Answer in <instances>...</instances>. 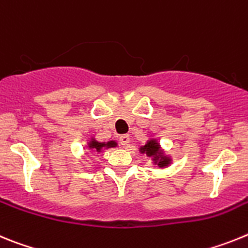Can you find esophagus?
Returning <instances> with one entry per match:
<instances>
[{"label": "esophagus", "mask_w": 248, "mask_h": 248, "mask_svg": "<svg viewBox=\"0 0 248 248\" xmlns=\"http://www.w3.org/2000/svg\"><path fill=\"white\" fill-rule=\"evenodd\" d=\"M118 141H120V143H121L124 147H128V146H130V136H128V135H122V136H120Z\"/></svg>", "instance_id": "1"}]
</instances>
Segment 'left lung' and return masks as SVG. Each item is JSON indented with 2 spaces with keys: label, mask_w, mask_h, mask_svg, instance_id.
<instances>
[{
  "label": "left lung",
  "mask_w": 248,
  "mask_h": 248,
  "mask_svg": "<svg viewBox=\"0 0 248 248\" xmlns=\"http://www.w3.org/2000/svg\"><path fill=\"white\" fill-rule=\"evenodd\" d=\"M140 152L141 154H146L148 157H152V160L154 162L156 163L158 167H166V166H169L171 160H170V157L163 156L161 154L160 151V143L156 141V140H150L147 141L145 146H142L140 148Z\"/></svg>",
  "instance_id": "8db88e82"
}]
</instances>
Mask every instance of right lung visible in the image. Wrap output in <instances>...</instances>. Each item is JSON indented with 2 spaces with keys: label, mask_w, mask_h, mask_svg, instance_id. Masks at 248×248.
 <instances>
[{
  "label": "right lung",
  "mask_w": 248,
  "mask_h": 248,
  "mask_svg": "<svg viewBox=\"0 0 248 248\" xmlns=\"http://www.w3.org/2000/svg\"><path fill=\"white\" fill-rule=\"evenodd\" d=\"M117 143L115 141H108V142H98L94 139L88 142V148L91 150H96V152H101L103 148H109V147H116Z\"/></svg>",
  "instance_id": "add662e5"
}]
</instances>
